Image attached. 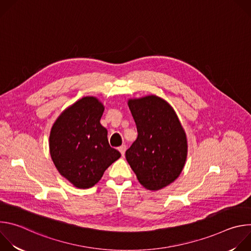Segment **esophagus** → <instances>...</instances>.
<instances>
[{"label": "esophagus", "mask_w": 251, "mask_h": 251, "mask_svg": "<svg viewBox=\"0 0 251 251\" xmlns=\"http://www.w3.org/2000/svg\"><path fill=\"white\" fill-rule=\"evenodd\" d=\"M118 150H119V152L121 153V155L124 156V155H125V151H126V146H125V145H122V146H120V147L118 148Z\"/></svg>", "instance_id": "obj_1"}]
</instances>
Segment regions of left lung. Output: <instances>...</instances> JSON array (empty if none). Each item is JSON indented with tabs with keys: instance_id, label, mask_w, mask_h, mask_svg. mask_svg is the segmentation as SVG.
Segmentation results:
<instances>
[{
	"instance_id": "obj_1",
	"label": "left lung",
	"mask_w": 251,
	"mask_h": 251,
	"mask_svg": "<svg viewBox=\"0 0 251 251\" xmlns=\"http://www.w3.org/2000/svg\"><path fill=\"white\" fill-rule=\"evenodd\" d=\"M138 137L125 156L138 181L148 190H159L180 176L187 159L185 131L172 107L151 95L128 102Z\"/></svg>"
}]
</instances>
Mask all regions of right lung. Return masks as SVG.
Here are the masks:
<instances>
[{
  "mask_svg": "<svg viewBox=\"0 0 251 251\" xmlns=\"http://www.w3.org/2000/svg\"><path fill=\"white\" fill-rule=\"evenodd\" d=\"M103 111L95 97H84L67 108L51 128V159L60 175L79 189L93 187L121 157L110 147L107 130L100 124Z\"/></svg>",
  "mask_w": 251,
  "mask_h": 251,
  "instance_id": "1",
  "label": "right lung"
}]
</instances>
